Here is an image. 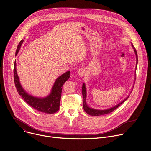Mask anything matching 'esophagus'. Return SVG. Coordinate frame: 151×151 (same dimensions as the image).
<instances>
[{
	"instance_id": "esophagus-1",
	"label": "esophagus",
	"mask_w": 151,
	"mask_h": 151,
	"mask_svg": "<svg viewBox=\"0 0 151 151\" xmlns=\"http://www.w3.org/2000/svg\"><path fill=\"white\" fill-rule=\"evenodd\" d=\"M86 73V71H85V69L84 68H81L79 71H78V74L79 76H83L85 75Z\"/></svg>"
}]
</instances>
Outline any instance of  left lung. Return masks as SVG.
Listing matches in <instances>:
<instances>
[{
  "label": "left lung",
  "instance_id": "left-lung-1",
  "mask_svg": "<svg viewBox=\"0 0 151 151\" xmlns=\"http://www.w3.org/2000/svg\"><path fill=\"white\" fill-rule=\"evenodd\" d=\"M133 49H134V51L135 52V54H136V59H137V60H138V58H137V51H136V48L134 47L133 45L132 44ZM82 96H83V109L84 111L86 112V113L88 114V115H91V116H100V115H105V114H110L111 112H112L114 111H115L116 108H118V107L121 105L128 97H127L124 100H123L122 102H121L120 103H119L118 104H117L116 106L112 107V108H110L109 109H106V110H96V109H92V108H90V107H89L87 103H86V94H87V93H86V88H85V85L84 83H83L82 85Z\"/></svg>",
  "mask_w": 151,
  "mask_h": 151
}]
</instances>
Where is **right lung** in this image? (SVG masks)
Masks as SVG:
<instances>
[{
  "instance_id": "obj_1",
  "label": "right lung",
  "mask_w": 151,
  "mask_h": 151,
  "mask_svg": "<svg viewBox=\"0 0 151 151\" xmlns=\"http://www.w3.org/2000/svg\"><path fill=\"white\" fill-rule=\"evenodd\" d=\"M23 41L24 40L22 39L19 43L15 55H17L18 51H19L20 47L22 45ZM15 68L16 62L15 61L14 68V78L15 85L17 92L23 98V99H24V101L28 104L32 106L33 108L39 112L48 114H52L57 112L59 110L63 85L64 82L67 81L70 78V72L68 71L58 77L55 82L51 94L45 98L40 99L30 96L21 87Z\"/></svg>"
}]
</instances>
